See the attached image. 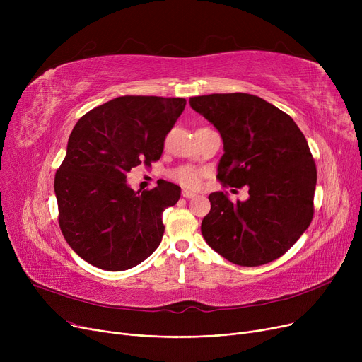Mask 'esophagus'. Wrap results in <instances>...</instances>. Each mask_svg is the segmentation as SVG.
<instances>
[{
  "mask_svg": "<svg viewBox=\"0 0 362 362\" xmlns=\"http://www.w3.org/2000/svg\"><path fill=\"white\" fill-rule=\"evenodd\" d=\"M182 197H183V198H186V199H189V198H194V197H195V194H194V192H191V191H183V192H182Z\"/></svg>",
  "mask_w": 362,
  "mask_h": 362,
  "instance_id": "1",
  "label": "esophagus"
}]
</instances>
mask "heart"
<instances>
[{"mask_svg":"<svg viewBox=\"0 0 362 362\" xmlns=\"http://www.w3.org/2000/svg\"><path fill=\"white\" fill-rule=\"evenodd\" d=\"M171 177H173L179 185H182L183 187H187V189H197L201 185V177H202V173L199 170L194 168V167H187V165H183V167H179L176 168L173 173H171Z\"/></svg>","mask_w":362,"mask_h":362,"instance_id":"heart-1","label":"heart"}]
</instances>
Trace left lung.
I'll return each mask as SVG.
<instances>
[{
  "label": "left lung",
  "mask_w": 362,
  "mask_h": 362,
  "mask_svg": "<svg viewBox=\"0 0 362 362\" xmlns=\"http://www.w3.org/2000/svg\"><path fill=\"white\" fill-rule=\"evenodd\" d=\"M221 135L217 177L248 186L250 198L208 197L201 224L205 242L243 267L272 262L289 251L314 214L317 168L308 142L291 116L251 93H211L189 100Z\"/></svg>",
  "instance_id": "left-lung-1"
}]
</instances>
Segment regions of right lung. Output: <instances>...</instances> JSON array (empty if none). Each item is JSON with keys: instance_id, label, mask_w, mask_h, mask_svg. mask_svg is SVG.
<instances>
[{"instance_id": "1", "label": "right lung", "mask_w": 362, "mask_h": 362, "mask_svg": "<svg viewBox=\"0 0 362 362\" xmlns=\"http://www.w3.org/2000/svg\"><path fill=\"white\" fill-rule=\"evenodd\" d=\"M185 105V98L126 95L90 110L73 127L54 192L60 229L86 262L123 272L158 248L163 213L179 201L180 187L163 180L139 194L126 175L142 161L160 160Z\"/></svg>"}]
</instances>
